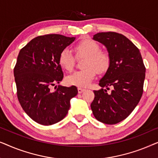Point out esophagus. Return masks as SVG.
<instances>
[{"label": "esophagus", "instance_id": "obj_1", "mask_svg": "<svg viewBox=\"0 0 158 158\" xmlns=\"http://www.w3.org/2000/svg\"><path fill=\"white\" fill-rule=\"evenodd\" d=\"M84 90H85V89H83V88H77V91H78L79 94H82Z\"/></svg>", "mask_w": 158, "mask_h": 158}]
</instances>
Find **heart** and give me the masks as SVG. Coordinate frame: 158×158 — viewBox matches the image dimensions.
<instances>
[{
    "label": "heart",
    "instance_id": "heart-1",
    "mask_svg": "<svg viewBox=\"0 0 158 158\" xmlns=\"http://www.w3.org/2000/svg\"><path fill=\"white\" fill-rule=\"evenodd\" d=\"M101 47L96 41L85 38L75 45V50L77 56H85L83 70L76 71L66 77L67 83L79 88H86L96 77L97 71L106 72L110 65V57L106 52L101 51ZM60 65L67 71L73 69L75 59L68 49H64L59 55Z\"/></svg>",
    "mask_w": 158,
    "mask_h": 158
}]
</instances>
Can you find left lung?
<instances>
[{"mask_svg": "<svg viewBox=\"0 0 158 158\" xmlns=\"http://www.w3.org/2000/svg\"><path fill=\"white\" fill-rule=\"evenodd\" d=\"M93 40L104 45L110 65L94 90L90 108L95 118L106 124L125 119L135 109L143 93L145 67L139 49L126 36L116 32H100ZM109 87L112 90L109 92Z\"/></svg>", "mask_w": 158, "mask_h": 158, "instance_id": "obj_1", "label": "left lung"}]
</instances>
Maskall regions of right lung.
<instances>
[{"label": "right lung", "mask_w": 158, "mask_h": 158, "mask_svg": "<svg viewBox=\"0 0 158 158\" xmlns=\"http://www.w3.org/2000/svg\"><path fill=\"white\" fill-rule=\"evenodd\" d=\"M75 37L47 34L33 39L19 52L14 74L19 103L34 122L49 126L65 117L70 99L77 94L75 86L59 85L63 72L59 64L62 50L74 42Z\"/></svg>", "instance_id": "1"}]
</instances>
